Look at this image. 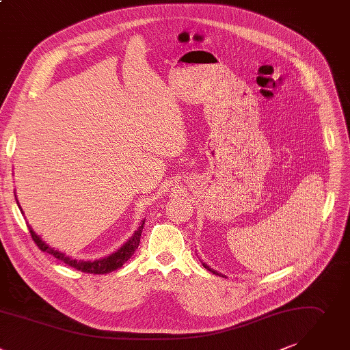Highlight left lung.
<instances>
[{
	"mask_svg": "<svg viewBox=\"0 0 350 350\" xmlns=\"http://www.w3.org/2000/svg\"><path fill=\"white\" fill-rule=\"evenodd\" d=\"M202 265H204V267H205V269H208V270H211V271H213V273H215V274H219V273H218V271H215V270H213V269H211V267H209V266H206V265H205V263H202ZM219 275H221V274H219Z\"/></svg>",
	"mask_w": 350,
	"mask_h": 350,
	"instance_id": "obj_1",
	"label": "left lung"
}]
</instances>
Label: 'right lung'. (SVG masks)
<instances>
[{"instance_id":"1","label":"right lung","mask_w":350,"mask_h":350,"mask_svg":"<svg viewBox=\"0 0 350 350\" xmlns=\"http://www.w3.org/2000/svg\"><path fill=\"white\" fill-rule=\"evenodd\" d=\"M21 208V206H19ZM144 225H145V221H142L141 226L137 228V230L133 233V236L114 254H111L110 256L107 258H103V259H99V260H94V262H84V260H77V259H72L66 256L64 254L48 247L34 232L33 229L30 228V225L27 224L29 226V230H30V234H31V239L33 241L37 244V247L46 252V254H51L52 256H55L56 259L62 260L63 263L72 266L80 271H84V273H91V274H105V273H110L113 270H117L118 267H121L132 255L133 252L136 251L137 245H139V241H141V234H142V230H144Z\"/></svg>"}]
</instances>
